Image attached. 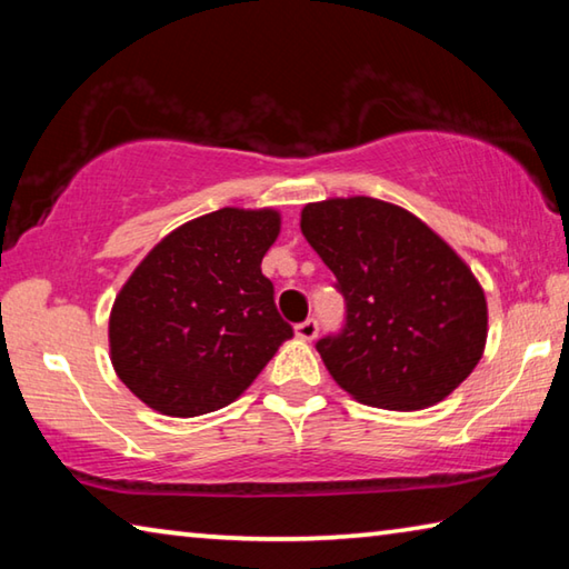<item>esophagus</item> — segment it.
<instances>
[{
    "instance_id": "esophagus-1",
    "label": "esophagus",
    "mask_w": 569,
    "mask_h": 569,
    "mask_svg": "<svg viewBox=\"0 0 569 569\" xmlns=\"http://www.w3.org/2000/svg\"><path fill=\"white\" fill-rule=\"evenodd\" d=\"M296 336L303 341H313L319 336V321L316 319H306L301 323H296Z\"/></svg>"
}]
</instances>
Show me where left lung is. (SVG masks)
<instances>
[{
	"instance_id": "1",
	"label": "left lung",
	"mask_w": 569,
	"mask_h": 569,
	"mask_svg": "<svg viewBox=\"0 0 569 569\" xmlns=\"http://www.w3.org/2000/svg\"><path fill=\"white\" fill-rule=\"evenodd\" d=\"M301 230L346 303L341 329L316 341L341 389L411 411L469 377L487 341L485 291L435 230L363 196L308 203Z\"/></svg>"
}]
</instances>
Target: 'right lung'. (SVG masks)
Here are the masks:
<instances>
[{
	"label": "right lung",
	"mask_w": 569,
	"mask_h": 569,
	"mask_svg": "<svg viewBox=\"0 0 569 569\" xmlns=\"http://www.w3.org/2000/svg\"><path fill=\"white\" fill-rule=\"evenodd\" d=\"M281 230L276 210L223 208L172 230L114 298L112 366L168 417L228 407L293 329L261 271Z\"/></svg>",
	"instance_id": "right-lung-1"
}]
</instances>
